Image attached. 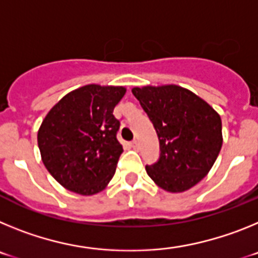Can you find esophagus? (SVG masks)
I'll return each instance as SVG.
<instances>
[{
    "instance_id": "obj_1",
    "label": "esophagus",
    "mask_w": 258,
    "mask_h": 258,
    "mask_svg": "<svg viewBox=\"0 0 258 258\" xmlns=\"http://www.w3.org/2000/svg\"><path fill=\"white\" fill-rule=\"evenodd\" d=\"M131 146L133 147L134 150H138V147H140V143H138V141H137V140H134V141H132Z\"/></svg>"
}]
</instances>
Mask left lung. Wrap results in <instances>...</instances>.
Masks as SVG:
<instances>
[{
	"instance_id": "8db88e82",
	"label": "left lung",
	"mask_w": 258,
	"mask_h": 258,
	"mask_svg": "<svg viewBox=\"0 0 258 258\" xmlns=\"http://www.w3.org/2000/svg\"><path fill=\"white\" fill-rule=\"evenodd\" d=\"M156 131L160 155L146 172L163 190L182 192L202 181L222 146L221 117L206 101L177 85L132 90Z\"/></svg>"
}]
</instances>
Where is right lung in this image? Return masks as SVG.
<instances>
[{"instance_id": "right-lung-1", "label": "right lung", "mask_w": 258, "mask_h": 258, "mask_svg": "<svg viewBox=\"0 0 258 258\" xmlns=\"http://www.w3.org/2000/svg\"><path fill=\"white\" fill-rule=\"evenodd\" d=\"M122 86L86 85L68 93L52 107L37 134L42 163L72 192L93 195L115 174L122 146L116 138L120 121L113 108Z\"/></svg>"}]
</instances>
